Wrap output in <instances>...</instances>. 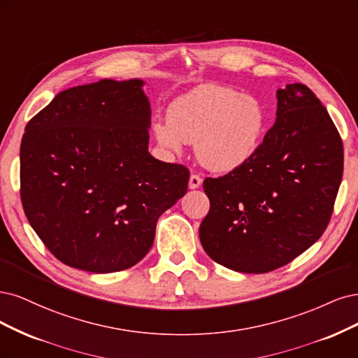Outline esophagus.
<instances>
[{
    "mask_svg": "<svg viewBox=\"0 0 358 358\" xmlns=\"http://www.w3.org/2000/svg\"><path fill=\"white\" fill-rule=\"evenodd\" d=\"M202 184V178L198 174H192L189 178V187L190 189H198Z\"/></svg>",
    "mask_w": 358,
    "mask_h": 358,
    "instance_id": "34e87169",
    "label": "esophagus"
}]
</instances>
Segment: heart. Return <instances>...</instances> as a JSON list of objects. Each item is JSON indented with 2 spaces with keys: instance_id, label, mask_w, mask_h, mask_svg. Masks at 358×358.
<instances>
[{
  "instance_id": "b5f03b06",
  "label": "heart",
  "mask_w": 358,
  "mask_h": 358,
  "mask_svg": "<svg viewBox=\"0 0 358 358\" xmlns=\"http://www.w3.org/2000/svg\"><path fill=\"white\" fill-rule=\"evenodd\" d=\"M262 102L238 90L206 85L171 102L166 122L155 120L152 132L159 145L180 153L194 143L199 162L214 172L234 171L256 155L266 131Z\"/></svg>"
}]
</instances>
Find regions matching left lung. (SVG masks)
<instances>
[{
	"label": "left lung",
	"instance_id": "left-lung-1",
	"mask_svg": "<svg viewBox=\"0 0 358 358\" xmlns=\"http://www.w3.org/2000/svg\"><path fill=\"white\" fill-rule=\"evenodd\" d=\"M276 119L247 164L205 178L210 211L201 244L214 262L244 273L290 263L320 239L342 181L343 145L308 86L276 90Z\"/></svg>",
	"mask_w": 358,
	"mask_h": 358
}]
</instances>
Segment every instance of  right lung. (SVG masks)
I'll return each instance as SVG.
<instances>
[{"label":"right lung","instance_id":"1","mask_svg":"<svg viewBox=\"0 0 358 358\" xmlns=\"http://www.w3.org/2000/svg\"><path fill=\"white\" fill-rule=\"evenodd\" d=\"M140 78L57 94L20 144V199L52 255L95 273L150 251L157 218L187 192L189 169L148 153L152 110Z\"/></svg>","mask_w":358,"mask_h":358}]
</instances>
